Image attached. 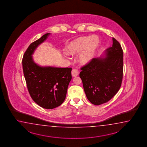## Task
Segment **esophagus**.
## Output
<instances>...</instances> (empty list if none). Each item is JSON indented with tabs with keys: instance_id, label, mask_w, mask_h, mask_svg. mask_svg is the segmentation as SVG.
Here are the masks:
<instances>
[{
	"instance_id": "obj_1",
	"label": "esophagus",
	"mask_w": 147,
	"mask_h": 147,
	"mask_svg": "<svg viewBox=\"0 0 147 147\" xmlns=\"http://www.w3.org/2000/svg\"><path fill=\"white\" fill-rule=\"evenodd\" d=\"M79 74V72L77 69H73L71 71V75L73 77H76L78 76Z\"/></svg>"
}]
</instances>
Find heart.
Returning a JSON list of instances; mask_svg holds the SVG:
<instances>
[{"mask_svg":"<svg viewBox=\"0 0 147 147\" xmlns=\"http://www.w3.org/2000/svg\"><path fill=\"white\" fill-rule=\"evenodd\" d=\"M99 45V39L96 36L83 37L71 41L67 45L66 53L68 55H75L79 52V63L86 65L93 59Z\"/></svg>","mask_w":147,"mask_h":147,"instance_id":"1","label":"heart"}]
</instances>
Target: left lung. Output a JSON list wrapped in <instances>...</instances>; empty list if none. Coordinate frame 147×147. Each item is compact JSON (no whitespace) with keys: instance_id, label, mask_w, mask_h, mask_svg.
<instances>
[{"instance_id":"8db88e82","label":"left lung","mask_w":147,"mask_h":147,"mask_svg":"<svg viewBox=\"0 0 147 147\" xmlns=\"http://www.w3.org/2000/svg\"><path fill=\"white\" fill-rule=\"evenodd\" d=\"M113 46L102 56L81 68L80 77L91 103L98 106L109 101L119 91L123 76V51L113 38Z\"/></svg>"}]
</instances>
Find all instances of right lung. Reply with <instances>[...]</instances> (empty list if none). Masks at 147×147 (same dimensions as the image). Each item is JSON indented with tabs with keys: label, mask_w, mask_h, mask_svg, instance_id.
I'll list each match as a JSON object with an SVG mask.
<instances>
[{
	"label": "right lung",
	"mask_w": 147,
	"mask_h": 147,
	"mask_svg": "<svg viewBox=\"0 0 147 147\" xmlns=\"http://www.w3.org/2000/svg\"><path fill=\"white\" fill-rule=\"evenodd\" d=\"M50 33L43 35L26 51L22 59V68L28 91L39 106L52 109L65 100L70 81L71 68L41 66L34 62L32 55L37 47L47 39Z\"/></svg>",
	"instance_id": "obj_1"
}]
</instances>
